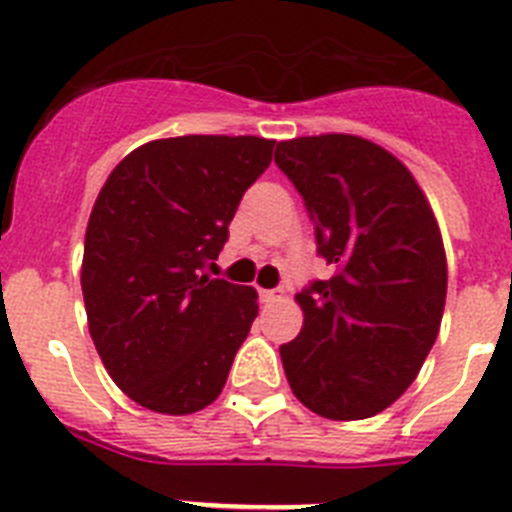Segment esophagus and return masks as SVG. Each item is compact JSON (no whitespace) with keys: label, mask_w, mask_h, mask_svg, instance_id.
Returning a JSON list of instances; mask_svg holds the SVG:
<instances>
[{"label":"esophagus","mask_w":512,"mask_h":512,"mask_svg":"<svg viewBox=\"0 0 512 512\" xmlns=\"http://www.w3.org/2000/svg\"><path fill=\"white\" fill-rule=\"evenodd\" d=\"M259 295H261V302H264V305H271V302L282 300L284 289H261Z\"/></svg>","instance_id":"obj_1"}]
</instances>
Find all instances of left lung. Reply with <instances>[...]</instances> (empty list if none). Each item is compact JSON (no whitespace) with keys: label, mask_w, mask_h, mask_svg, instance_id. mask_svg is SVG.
<instances>
[{"label":"left lung","mask_w":512,"mask_h":512,"mask_svg":"<svg viewBox=\"0 0 512 512\" xmlns=\"http://www.w3.org/2000/svg\"><path fill=\"white\" fill-rule=\"evenodd\" d=\"M274 161L333 266L297 295L305 323L279 346L287 382L323 418H372L413 384L441 328L449 277L436 217L413 174L372 140H284Z\"/></svg>","instance_id":"8db88e82"}]
</instances>
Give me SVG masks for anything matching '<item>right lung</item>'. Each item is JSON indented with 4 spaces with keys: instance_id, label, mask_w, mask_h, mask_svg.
Segmentation results:
<instances>
[{
    "instance_id": "1",
    "label": "right lung",
    "mask_w": 512,
    "mask_h": 512,
    "mask_svg": "<svg viewBox=\"0 0 512 512\" xmlns=\"http://www.w3.org/2000/svg\"><path fill=\"white\" fill-rule=\"evenodd\" d=\"M271 151L256 135L151 140L94 202L81 264L89 333L117 387L153 413L207 408L259 315L256 289L205 269Z\"/></svg>"
}]
</instances>
